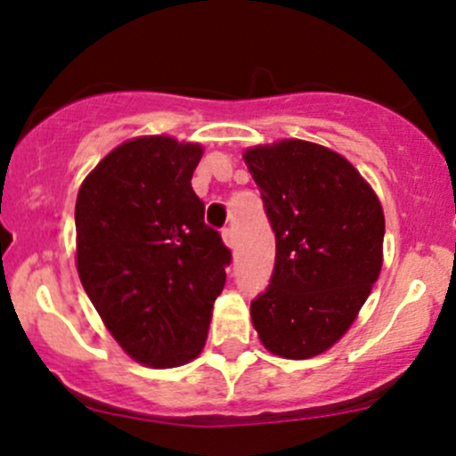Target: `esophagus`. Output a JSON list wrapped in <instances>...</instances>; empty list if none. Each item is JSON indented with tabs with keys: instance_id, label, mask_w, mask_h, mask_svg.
<instances>
[{
	"instance_id": "esophagus-1",
	"label": "esophagus",
	"mask_w": 456,
	"mask_h": 456,
	"mask_svg": "<svg viewBox=\"0 0 456 456\" xmlns=\"http://www.w3.org/2000/svg\"><path fill=\"white\" fill-rule=\"evenodd\" d=\"M222 239H224V243L228 245V248H234V245H237V234H234L232 228H224L222 230Z\"/></svg>"
}]
</instances>
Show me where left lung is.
Masks as SVG:
<instances>
[{
    "instance_id": "1",
    "label": "left lung",
    "mask_w": 456,
    "mask_h": 456,
    "mask_svg": "<svg viewBox=\"0 0 456 456\" xmlns=\"http://www.w3.org/2000/svg\"><path fill=\"white\" fill-rule=\"evenodd\" d=\"M275 232V269L251 301L273 354H322L354 322L382 269L384 213L361 173L322 144L280 141L243 155Z\"/></svg>"
}]
</instances>
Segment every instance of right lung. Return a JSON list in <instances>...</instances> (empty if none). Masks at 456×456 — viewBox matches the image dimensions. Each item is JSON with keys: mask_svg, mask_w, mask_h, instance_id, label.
Returning <instances> with one entry per match:
<instances>
[{"mask_svg": "<svg viewBox=\"0 0 456 456\" xmlns=\"http://www.w3.org/2000/svg\"><path fill=\"white\" fill-rule=\"evenodd\" d=\"M200 158V144L134 138L78 190L80 283L117 344L149 367L200 354L232 260L191 190Z\"/></svg>", "mask_w": 456, "mask_h": 456, "instance_id": "1", "label": "right lung"}]
</instances>
